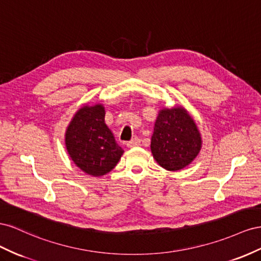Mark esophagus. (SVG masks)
<instances>
[{
  "instance_id": "obj_1",
  "label": "esophagus",
  "mask_w": 261,
  "mask_h": 261,
  "mask_svg": "<svg viewBox=\"0 0 261 261\" xmlns=\"http://www.w3.org/2000/svg\"><path fill=\"white\" fill-rule=\"evenodd\" d=\"M140 143H141L140 139H139V138H135V139H133V140H131L130 142L126 143V147H129V148L136 147V146H139V145H140Z\"/></svg>"
}]
</instances>
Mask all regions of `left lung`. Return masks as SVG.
Wrapping results in <instances>:
<instances>
[{
  "instance_id": "8db88e82",
  "label": "left lung",
  "mask_w": 261,
  "mask_h": 261,
  "mask_svg": "<svg viewBox=\"0 0 261 261\" xmlns=\"http://www.w3.org/2000/svg\"><path fill=\"white\" fill-rule=\"evenodd\" d=\"M202 139L189 113L181 106L159 111L151 138V151L159 165L170 172L188 166L195 160Z\"/></svg>"
}]
</instances>
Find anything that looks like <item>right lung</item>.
<instances>
[{"label":"right lung","mask_w":261,"mask_h":261,"mask_svg":"<svg viewBox=\"0 0 261 261\" xmlns=\"http://www.w3.org/2000/svg\"><path fill=\"white\" fill-rule=\"evenodd\" d=\"M101 103L82 106L65 131V147L73 163L85 174L101 177L113 170L123 150L105 123Z\"/></svg>","instance_id":"add662e5"}]
</instances>
